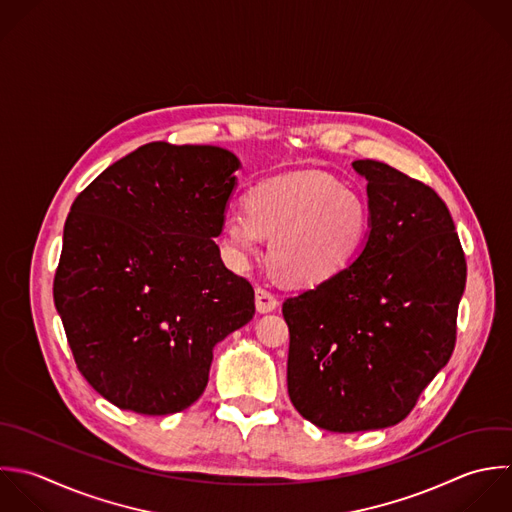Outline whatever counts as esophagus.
<instances>
[{"mask_svg":"<svg viewBox=\"0 0 512 512\" xmlns=\"http://www.w3.org/2000/svg\"><path fill=\"white\" fill-rule=\"evenodd\" d=\"M255 305H257L259 313H269V311H273L279 305V301H277V297L269 289L257 287L255 289Z\"/></svg>","mask_w":512,"mask_h":512,"instance_id":"esophagus-1","label":"esophagus"}]
</instances>
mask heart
<instances>
[{"label": "heart", "mask_w": 512, "mask_h": 512, "mask_svg": "<svg viewBox=\"0 0 512 512\" xmlns=\"http://www.w3.org/2000/svg\"><path fill=\"white\" fill-rule=\"evenodd\" d=\"M371 225L365 199L321 171L279 175L255 185L245 211L225 215L227 257L241 267L271 237L269 259L297 287L337 277L361 251Z\"/></svg>", "instance_id": "heart-1"}]
</instances>
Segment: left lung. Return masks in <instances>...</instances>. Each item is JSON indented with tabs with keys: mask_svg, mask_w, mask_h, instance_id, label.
Returning <instances> with one entry per match:
<instances>
[{
	"mask_svg": "<svg viewBox=\"0 0 512 512\" xmlns=\"http://www.w3.org/2000/svg\"><path fill=\"white\" fill-rule=\"evenodd\" d=\"M371 231L331 281L283 303L287 389L319 429L357 433L401 423L449 363L467 261L445 201L399 169L359 159Z\"/></svg>",
	"mask_w": 512,
	"mask_h": 512,
	"instance_id": "1",
	"label": "left lung"
}]
</instances>
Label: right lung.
<instances>
[{
	"label": "right lung",
	"instance_id": "right-lung-1",
	"mask_svg": "<svg viewBox=\"0 0 512 512\" xmlns=\"http://www.w3.org/2000/svg\"><path fill=\"white\" fill-rule=\"evenodd\" d=\"M239 159L213 145L147 143L73 201L53 301L75 365L109 403L171 415L205 391L213 347L255 315L221 235Z\"/></svg>",
	"mask_w": 512,
	"mask_h": 512
}]
</instances>
